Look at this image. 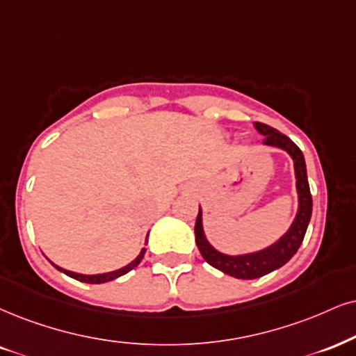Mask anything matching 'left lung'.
I'll return each mask as SVG.
<instances>
[{
  "mask_svg": "<svg viewBox=\"0 0 356 356\" xmlns=\"http://www.w3.org/2000/svg\"><path fill=\"white\" fill-rule=\"evenodd\" d=\"M256 129L261 135H264L266 147L280 148L287 152L293 161V173H296V191H297V211L289 229L284 232L277 241L267 245L264 249L244 254H226L218 251L214 245L206 238L203 227V209L200 206L198 218L195 225V238L201 256L209 266L216 267L218 270L225 272L236 279H257L269 272L279 269L293 257V254L299 251L302 241H304L307 226L312 216V195H310L309 179H307V166L304 153L300 148L285 137L279 130L272 129L266 124L256 122Z\"/></svg>",
  "mask_w": 356,
  "mask_h": 356,
  "instance_id": "obj_1",
  "label": "left lung"
}]
</instances>
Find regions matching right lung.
I'll return each mask as SVG.
<instances>
[{"label":"right lung","mask_w":356,"mask_h":356,"mask_svg":"<svg viewBox=\"0 0 356 356\" xmlns=\"http://www.w3.org/2000/svg\"><path fill=\"white\" fill-rule=\"evenodd\" d=\"M147 238H148V234H147ZM147 243H148V241L145 239V245H147ZM145 245L142 248V251H140L138 256L135 257L131 262H129V264L124 266V267H120V269H115V270H111V272H104V274H81V272H74V270L63 269V267H59L57 264H54V262H52L51 259H47V261H49L51 264L54 266L57 270H60V272H63V274L69 275V277H72V279H76V280H81V282L105 284V282H111V280L118 279V277H120V275H125L127 272H130L131 269H135V267H137L140 262H142V259L145 256V251H147V249H145Z\"/></svg>","instance_id":"add662e5"}]
</instances>
